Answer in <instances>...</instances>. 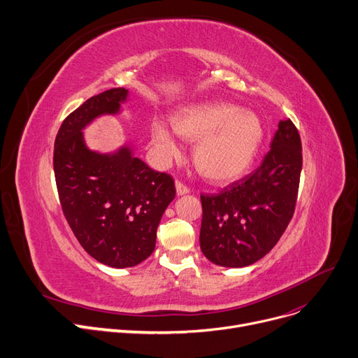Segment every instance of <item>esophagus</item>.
Returning <instances> with one entry per match:
<instances>
[{"mask_svg": "<svg viewBox=\"0 0 358 358\" xmlns=\"http://www.w3.org/2000/svg\"><path fill=\"white\" fill-rule=\"evenodd\" d=\"M176 189H177V194H178V196H184V194H188V193H189V188H188L185 184H182L181 181H177V182H176Z\"/></svg>", "mask_w": 358, "mask_h": 358, "instance_id": "esophagus-1", "label": "esophagus"}]
</instances>
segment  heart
I'll use <instances>...</instances> for the list:
<instances>
[{"mask_svg": "<svg viewBox=\"0 0 358 358\" xmlns=\"http://www.w3.org/2000/svg\"><path fill=\"white\" fill-rule=\"evenodd\" d=\"M171 127L185 141H196L193 161L199 173L214 182L241 178L253 164L265 135L255 112L224 102L180 108L171 116ZM151 135L164 158L180 154L173 132L164 124L155 122Z\"/></svg>", "mask_w": 358, "mask_h": 358, "instance_id": "heart-1", "label": "heart"}]
</instances>
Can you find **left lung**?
I'll return each mask as SVG.
<instances>
[{"label":"left lung","instance_id":"left-lung-1","mask_svg":"<svg viewBox=\"0 0 358 358\" xmlns=\"http://www.w3.org/2000/svg\"><path fill=\"white\" fill-rule=\"evenodd\" d=\"M301 170V136L291 119H285L252 174L217 194L200 196L204 256L219 266L243 268L268 255L294 216Z\"/></svg>","mask_w":358,"mask_h":358}]
</instances>
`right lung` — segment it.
<instances>
[{
  "label": "right lung",
  "mask_w": 358,
  "mask_h": 358,
  "mask_svg": "<svg viewBox=\"0 0 358 358\" xmlns=\"http://www.w3.org/2000/svg\"><path fill=\"white\" fill-rule=\"evenodd\" d=\"M125 87L89 98L60 127L53 166L64 217L82 248L110 268H132L155 249L157 227L176 197L170 174L134 157L129 147L115 154L90 151L82 129L103 113H117Z\"/></svg>",
  "instance_id": "obj_1"
}]
</instances>
